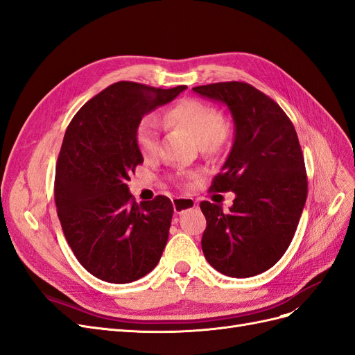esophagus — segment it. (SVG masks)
<instances>
[{
  "instance_id": "obj_1",
  "label": "esophagus",
  "mask_w": 355,
  "mask_h": 355,
  "mask_svg": "<svg viewBox=\"0 0 355 355\" xmlns=\"http://www.w3.org/2000/svg\"><path fill=\"white\" fill-rule=\"evenodd\" d=\"M194 207H196V201L192 198H184V197L173 198V209L176 214H182Z\"/></svg>"
}]
</instances>
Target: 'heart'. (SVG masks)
<instances>
[{"instance_id": "b5f03b06", "label": "heart", "mask_w": 355, "mask_h": 355, "mask_svg": "<svg viewBox=\"0 0 355 355\" xmlns=\"http://www.w3.org/2000/svg\"><path fill=\"white\" fill-rule=\"evenodd\" d=\"M167 121L184 128L200 145L204 155H219L231 144L232 125L214 106L198 99H182L166 114ZM136 144L145 159L159 155V124L155 116H145L136 130Z\"/></svg>"}]
</instances>
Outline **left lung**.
I'll return each mask as SVG.
<instances>
[{"label": "left lung", "mask_w": 355, "mask_h": 355, "mask_svg": "<svg viewBox=\"0 0 355 355\" xmlns=\"http://www.w3.org/2000/svg\"><path fill=\"white\" fill-rule=\"evenodd\" d=\"M228 106L235 125L231 153L211 191L235 194L228 211L201 201L207 220L201 247L223 275L245 278L274 266L292 243L308 182L302 149L292 121L266 94L241 81L192 89Z\"/></svg>", "instance_id": "1"}]
</instances>
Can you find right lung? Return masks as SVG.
Returning a JSON list of instances; mask_svg holds the SVG:
<instances>
[{
	"instance_id": "right-lung-1",
	"label": "right lung",
	"mask_w": 355,
	"mask_h": 355,
	"mask_svg": "<svg viewBox=\"0 0 355 355\" xmlns=\"http://www.w3.org/2000/svg\"><path fill=\"white\" fill-rule=\"evenodd\" d=\"M185 89L115 83L83 105L67 128L56 164L58 216L75 257L99 280L136 282L163 254L173 204L164 196L137 204L127 182L144 163L139 123Z\"/></svg>"
}]
</instances>
